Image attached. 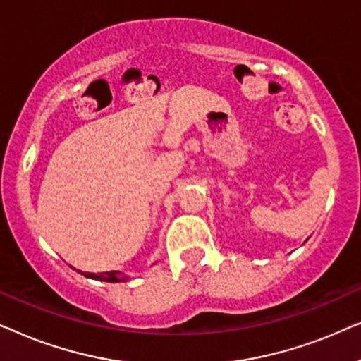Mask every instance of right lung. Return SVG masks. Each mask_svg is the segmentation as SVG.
Segmentation results:
<instances>
[{
  "label": "right lung",
  "instance_id": "right-lung-1",
  "mask_svg": "<svg viewBox=\"0 0 361 361\" xmlns=\"http://www.w3.org/2000/svg\"><path fill=\"white\" fill-rule=\"evenodd\" d=\"M80 274L85 276V278L90 279H97V281H105V283H121V281H126L128 276L121 271H106V273H83L80 271Z\"/></svg>",
  "mask_w": 361,
  "mask_h": 361
}]
</instances>
